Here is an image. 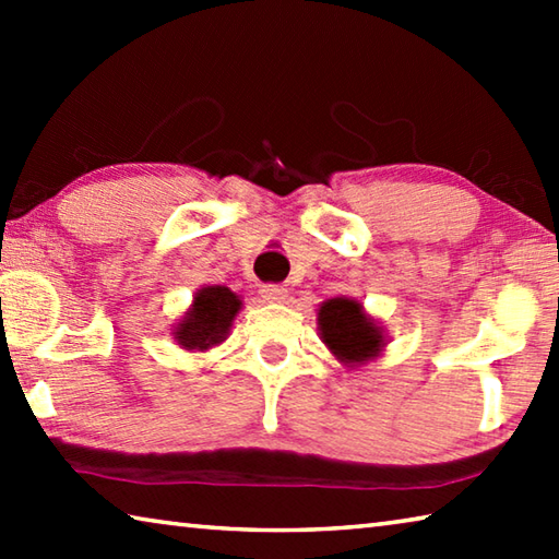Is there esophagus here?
Listing matches in <instances>:
<instances>
[{
	"label": "esophagus",
	"instance_id": "obj_1",
	"mask_svg": "<svg viewBox=\"0 0 559 559\" xmlns=\"http://www.w3.org/2000/svg\"><path fill=\"white\" fill-rule=\"evenodd\" d=\"M261 298L266 302H283L288 298V288L276 286V283H269V286L261 288Z\"/></svg>",
	"mask_w": 559,
	"mask_h": 559
}]
</instances>
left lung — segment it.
<instances>
[{"label": "left lung", "mask_w": 559, "mask_h": 559, "mask_svg": "<svg viewBox=\"0 0 559 559\" xmlns=\"http://www.w3.org/2000/svg\"><path fill=\"white\" fill-rule=\"evenodd\" d=\"M318 330L330 353L347 367L367 365L384 347L382 328L355 298L325 300L318 310Z\"/></svg>", "instance_id": "1"}]
</instances>
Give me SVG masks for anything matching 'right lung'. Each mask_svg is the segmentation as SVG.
<instances>
[{"label":"right lung","instance_id":"add662e5","mask_svg":"<svg viewBox=\"0 0 559 559\" xmlns=\"http://www.w3.org/2000/svg\"><path fill=\"white\" fill-rule=\"evenodd\" d=\"M241 310V300L236 293L224 286H204L194 293L192 308L175 325L177 345L185 349H210L226 340L236 313Z\"/></svg>","mask_w":559,"mask_h":559}]
</instances>
